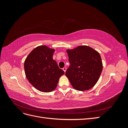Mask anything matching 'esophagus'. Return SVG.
Listing matches in <instances>:
<instances>
[{
    "mask_svg": "<svg viewBox=\"0 0 128 128\" xmlns=\"http://www.w3.org/2000/svg\"><path fill=\"white\" fill-rule=\"evenodd\" d=\"M62 69H63V70H64V72H66V69H67V68H66V67H64V68H62Z\"/></svg>",
    "mask_w": 128,
    "mask_h": 128,
    "instance_id": "obj_1",
    "label": "esophagus"
}]
</instances>
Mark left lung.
<instances>
[{"instance_id":"1","label":"left lung","mask_w":128,"mask_h":128,"mask_svg":"<svg viewBox=\"0 0 128 128\" xmlns=\"http://www.w3.org/2000/svg\"><path fill=\"white\" fill-rule=\"evenodd\" d=\"M70 63L65 75L72 87L78 91L92 88L97 82L102 70L99 53L88 46H80L67 51Z\"/></svg>"}]
</instances>
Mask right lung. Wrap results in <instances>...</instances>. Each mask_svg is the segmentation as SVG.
<instances>
[{"label":"right lung","mask_w":128,"mask_h":128,"mask_svg":"<svg viewBox=\"0 0 128 128\" xmlns=\"http://www.w3.org/2000/svg\"><path fill=\"white\" fill-rule=\"evenodd\" d=\"M54 50L42 45L30 53L24 61L26 78L38 90L43 92L52 91L56 88L61 76L64 72L53 59Z\"/></svg>","instance_id":"1"}]
</instances>
